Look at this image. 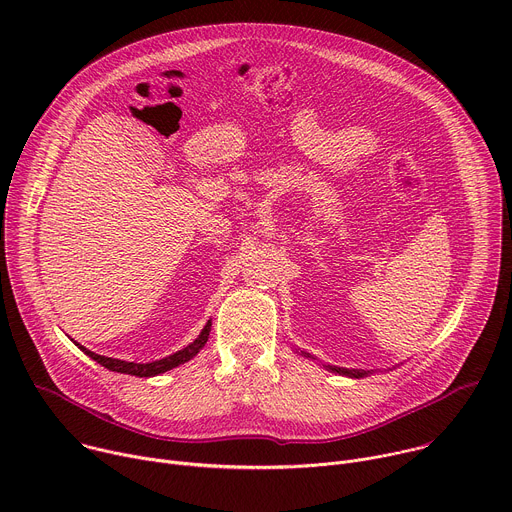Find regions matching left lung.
Listing matches in <instances>:
<instances>
[{
	"label": "left lung",
	"mask_w": 512,
	"mask_h": 512,
	"mask_svg": "<svg viewBox=\"0 0 512 512\" xmlns=\"http://www.w3.org/2000/svg\"><path fill=\"white\" fill-rule=\"evenodd\" d=\"M332 371H336V373H340V375H350V377H362V375H367V373H358V371H346V369H332Z\"/></svg>",
	"instance_id": "obj_1"
}]
</instances>
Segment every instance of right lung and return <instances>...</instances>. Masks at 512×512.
<instances>
[{"mask_svg":"<svg viewBox=\"0 0 512 512\" xmlns=\"http://www.w3.org/2000/svg\"><path fill=\"white\" fill-rule=\"evenodd\" d=\"M208 334H210V322L204 326V330L200 332V336L188 344L186 348L178 350L176 354L172 356H166L162 360H156V362H145V364H139V362H125V360H117V358H107V356H101V354H95L91 350H87L85 346L77 344L85 354H89L93 360H97L99 364H103L105 369L109 371H115V373H123V375H133V377H156L160 373H166L174 367H178V364H184L188 362L192 356H196L200 352V348L206 344L208 340Z\"/></svg>","mask_w":512,"mask_h":512,"instance_id":"obj_1","label":"right lung"}]
</instances>
